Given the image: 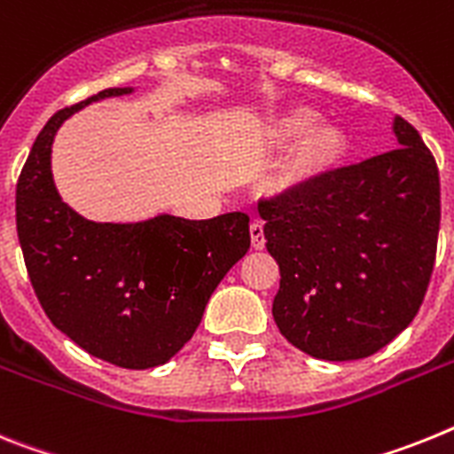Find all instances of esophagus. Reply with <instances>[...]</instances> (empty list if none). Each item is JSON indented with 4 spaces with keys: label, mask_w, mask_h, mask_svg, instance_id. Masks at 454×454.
Instances as JSON below:
<instances>
[{
    "label": "esophagus",
    "mask_w": 454,
    "mask_h": 454,
    "mask_svg": "<svg viewBox=\"0 0 454 454\" xmlns=\"http://www.w3.org/2000/svg\"><path fill=\"white\" fill-rule=\"evenodd\" d=\"M251 244H254V249H265V231H262V222H254L251 223Z\"/></svg>",
    "instance_id": "1"
}]
</instances>
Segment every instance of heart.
I'll list each match as a JSON object with an SVG mask.
<instances>
[{
	"instance_id": "obj_1",
	"label": "heart",
	"mask_w": 454,
	"mask_h": 454,
	"mask_svg": "<svg viewBox=\"0 0 454 454\" xmlns=\"http://www.w3.org/2000/svg\"><path fill=\"white\" fill-rule=\"evenodd\" d=\"M320 114L309 107H297L293 112L283 114L271 125V141L274 144H290L299 141L297 153L290 164V176L297 180L320 176L331 168L345 153L347 139L342 129L336 125H317Z\"/></svg>"
}]
</instances>
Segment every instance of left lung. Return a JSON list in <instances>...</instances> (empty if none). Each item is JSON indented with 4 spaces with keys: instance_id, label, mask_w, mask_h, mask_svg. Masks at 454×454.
I'll return each mask as SVG.
<instances>
[{
    "instance_id": "obj_1",
    "label": "left lung",
    "mask_w": 454,
    "mask_h": 454,
    "mask_svg": "<svg viewBox=\"0 0 454 454\" xmlns=\"http://www.w3.org/2000/svg\"><path fill=\"white\" fill-rule=\"evenodd\" d=\"M400 148L260 199L281 286L271 315L287 342L325 361L380 352L416 317L441 222L434 155L395 118Z\"/></svg>"
}]
</instances>
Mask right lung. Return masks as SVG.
Wrapping results in <instances>:
<instances>
[{
  "mask_svg": "<svg viewBox=\"0 0 454 454\" xmlns=\"http://www.w3.org/2000/svg\"><path fill=\"white\" fill-rule=\"evenodd\" d=\"M132 89H105L59 109L27 157L15 189V223L27 274L59 331L93 356L128 370L167 364L200 325L207 299L251 247L249 216L207 222L155 216L96 223L59 199L50 145L59 125L89 102Z\"/></svg>",
  "mask_w": 454,
  "mask_h": 454,
  "instance_id": "right-lung-1",
  "label": "right lung"
}]
</instances>
